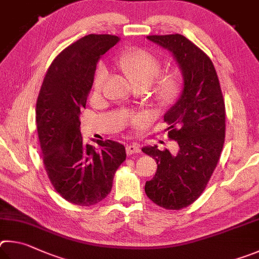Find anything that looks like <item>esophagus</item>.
Segmentation results:
<instances>
[{"mask_svg":"<svg viewBox=\"0 0 259 259\" xmlns=\"http://www.w3.org/2000/svg\"><path fill=\"white\" fill-rule=\"evenodd\" d=\"M140 152V146L138 143H131L126 147V153L128 156H132L134 153H139Z\"/></svg>","mask_w":259,"mask_h":259,"instance_id":"esophagus-1","label":"esophagus"}]
</instances>
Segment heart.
Instances as JSON below:
<instances>
[{
	"label": "heart",
	"instance_id": "b5f03b06",
	"mask_svg": "<svg viewBox=\"0 0 259 259\" xmlns=\"http://www.w3.org/2000/svg\"><path fill=\"white\" fill-rule=\"evenodd\" d=\"M116 62L121 71L139 88L147 89L153 83L152 97L157 104L168 107L178 100L181 92V80L175 72L161 71V61L155 54L143 49H127L117 57ZM109 71L106 66H99L95 71L93 86L95 91H101L108 79ZM149 117L144 113L132 117V122H144Z\"/></svg>",
	"mask_w": 259,
	"mask_h": 259
}]
</instances>
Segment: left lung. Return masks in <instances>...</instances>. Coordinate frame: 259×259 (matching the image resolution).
I'll return each mask as SVG.
<instances>
[{"label":"left lung","instance_id":"left-lung-1","mask_svg":"<svg viewBox=\"0 0 259 259\" xmlns=\"http://www.w3.org/2000/svg\"><path fill=\"white\" fill-rule=\"evenodd\" d=\"M147 38L173 54L182 72L183 90L164 115L179 152L171 155L157 146L142 148L158 165L144 190L156 205L179 210L201 196L216 168L225 139V104L215 67L197 45L180 34Z\"/></svg>","mask_w":259,"mask_h":259}]
</instances>
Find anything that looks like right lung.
<instances>
[{"label": "right lung", "mask_w": 259, "mask_h": 259, "mask_svg": "<svg viewBox=\"0 0 259 259\" xmlns=\"http://www.w3.org/2000/svg\"><path fill=\"white\" fill-rule=\"evenodd\" d=\"M118 40L115 35L90 34L66 48L48 69L36 102L45 170L56 191L77 206L103 200L126 159L125 147L116 141L98 140V149L85 144L79 120L99 59Z\"/></svg>", "instance_id": "right-lung-1"}]
</instances>
